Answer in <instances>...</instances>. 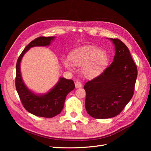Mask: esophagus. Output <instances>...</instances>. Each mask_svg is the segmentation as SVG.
Segmentation results:
<instances>
[{
  "label": "esophagus",
  "mask_w": 151,
  "mask_h": 151,
  "mask_svg": "<svg viewBox=\"0 0 151 151\" xmlns=\"http://www.w3.org/2000/svg\"><path fill=\"white\" fill-rule=\"evenodd\" d=\"M75 85H76V88H81L82 86H83L82 83H81V81H76V83H75Z\"/></svg>",
  "instance_id": "obj_1"
}]
</instances>
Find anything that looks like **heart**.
<instances>
[{
	"label": "heart",
	"instance_id": "1",
	"mask_svg": "<svg viewBox=\"0 0 151 151\" xmlns=\"http://www.w3.org/2000/svg\"><path fill=\"white\" fill-rule=\"evenodd\" d=\"M71 60L74 65L86 67L85 72L87 74H94L107 63L108 59L106 55L101 50L93 47H84L75 50L71 55ZM67 68H70L71 65L68 60L64 62Z\"/></svg>",
	"mask_w": 151,
	"mask_h": 151
}]
</instances>
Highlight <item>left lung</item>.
<instances>
[{
    "label": "left lung",
    "instance_id": "8db88e82",
    "mask_svg": "<svg viewBox=\"0 0 151 151\" xmlns=\"http://www.w3.org/2000/svg\"><path fill=\"white\" fill-rule=\"evenodd\" d=\"M110 40L115 45L113 62L84 86L86 111L98 119L119 115L133 96L137 77V68L129 48L119 39Z\"/></svg>",
    "mask_w": 151,
    "mask_h": 151
}]
</instances>
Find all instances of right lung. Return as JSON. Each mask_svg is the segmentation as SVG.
<instances>
[{
	"label": "right lung",
	"mask_w": 151,
	"mask_h": 151,
	"mask_svg": "<svg viewBox=\"0 0 151 151\" xmlns=\"http://www.w3.org/2000/svg\"><path fill=\"white\" fill-rule=\"evenodd\" d=\"M53 36H40L31 42L22 52L16 63V88L22 106L28 112L37 116L52 118L58 115L64 106L67 95L75 88L74 81L62 78L49 92L44 95H36L26 88L22 80L20 63L24 54L33 47L47 46Z\"/></svg>",
	"instance_id": "right-lung-1"
}]
</instances>
